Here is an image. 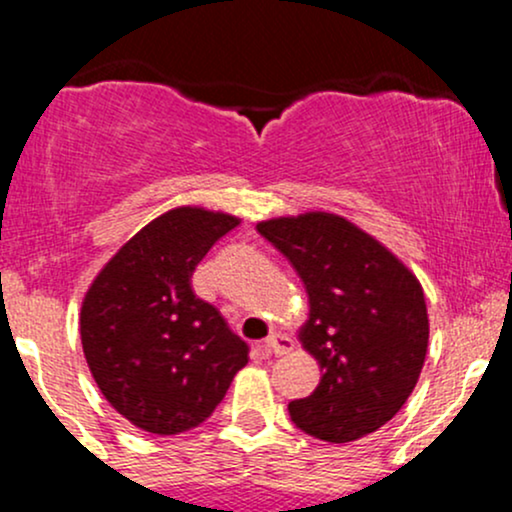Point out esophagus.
Returning <instances> with one entry per match:
<instances>
[{
	"mask_svg": "<svg viewBox=\"0 0 512 512\" xmlns=\"http://www.w3.org/2000/svg\"><path fill=\"white\" fill-rule=\"evenodd\" d=\"M264 346H267L269 351L276 356L281 354H289V351L293 349V339L286 337V334H279V332H272L267 337V342H264Z\"/></svg>",
	"mask_w": 512,
	"mask_h": 512,
	"instance_id": "obj_1",
	"label": "esophagus"
}]
</instances>
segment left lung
Wrapping results in <instances>:
<instances>
[{
    "label": "left lung",
    "mask_w": 512,
    "mask_h": 512,
    "mask_svg": "<svg viewBox=\"0 0 512 512\" xmlns=\"http://www.w3.org/2000/svg\"><path fill=\"white\" fill-rule=\"evenodd\" d=\"M257 231L293 264L310 303L298 339L322 378L289 404L293 424L327 443L378 431L424 368L428 313L419 279L373 236L327 211L260 221Z\"/></svg>",
    "instance_id": "obj_1"
}]
</instances>
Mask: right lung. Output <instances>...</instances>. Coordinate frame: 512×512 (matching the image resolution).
Returning a JSON list of instances; mask_svg holds the SVG:
<instances>
[{
	"label": "right lung",
	"instance_id": "right-lung-1",
	"mask_svg": "<svg viewBox=\"0 0 512 512\" xmlns=\"http://www.w3.org/2000/svg\"><path fill=\"white\" fill-rule=\"evenodd\" d=\"M240 219L178 207L146 223L93 279L81 346L110 407L142 431L175 436L207 421L248 344L192 291V272Z\"/></svg>",
	"mask_w": 512,
	"mask_h": 512
}]
</instances>
